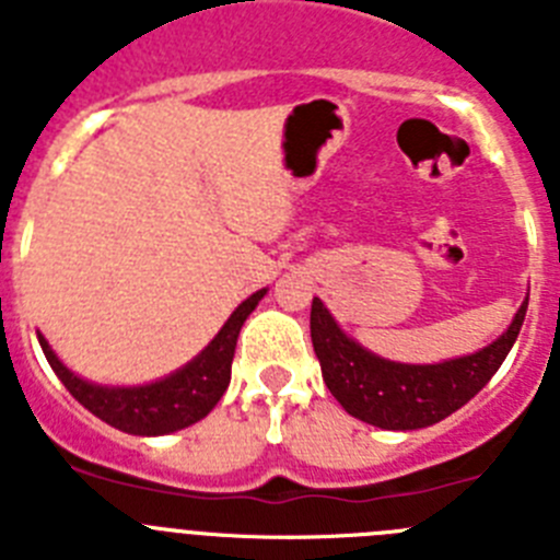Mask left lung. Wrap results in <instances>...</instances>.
Returning a JSON list of instances; mask_svg holds the SVG:
<instances>
[{"mask_svg":"<svg viewBox=\"0 0 560 560\" xmlns=\"http://www.w3.org/2000/svg\"><path fill=\"white\" fill-rule=\"evenodd\" d=\"M524 314L527 303L513 316L511 328L474 355L443 361V364H395L359 348L353 339L341 334L323 300L314 296L311 341L325 384L345 412L373 427L407 432L448 418L491 381L504 355L511 353Z\"/></svg>","mask_w":560,"mask_h":560,"instance_id":"left-lung-1","label":"left lung"}]
</instances>
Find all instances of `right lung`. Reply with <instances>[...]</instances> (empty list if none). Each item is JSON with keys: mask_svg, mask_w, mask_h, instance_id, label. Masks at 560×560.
<instances>
[{"mask_svg": "<svg viewBox=\"0 0 560 560\" xmlns=\"http://www.w3.org/2000/svg\"><path fill=\"white\" fill-rule=\"evenodd\" d=\"M264 294L266 289L257 291V294H252L249 300L237 305L235 314L226 319L224 328L207 345V350L199 359H192L179 373L167 375V378L156 381V384H148V387H95V384L78 378L75 373H69L42 336H38V341H42L49 368L56 370V375L61 378L63 387L72 393V398L83 404L92 415L106 420L108 427L128 434H145V438L179 432V429L190 427V423H199L219 404L221 395L226 393L241 325L246 323V316L255 311V305L260 303Z\"/></svg>", "mask_w": 560, "mask_h": 560, "instance_id": "add662e5", "label": "right lung"}]
</instances>
